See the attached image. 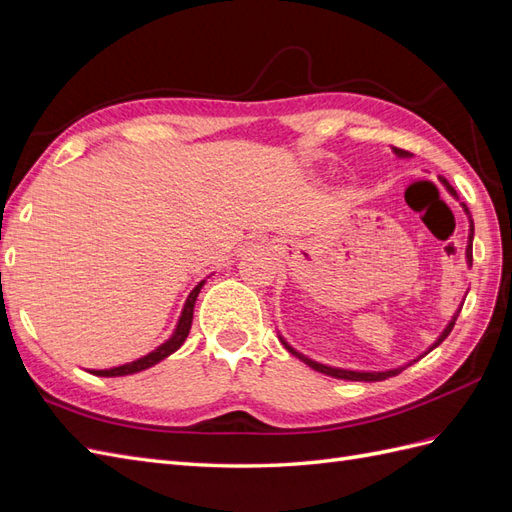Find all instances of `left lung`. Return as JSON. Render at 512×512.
I'll list each match as a JSON object with an SVG mask.
<instances>
[{"instance_id":"left-lung-1","label":"left lung","mask_w":512,"mask_h":512,"mask_svg":"<svg viewBox=\"0 0 512 512\" xmlns=\"http://www.w3.org/2000/svg\"><path fill=\"white\" fill-rule=\"evenodd\" d=\"M393 153H396L398 157H411L413 153H409V151H404V149H396V147H393ZM439 181L443 183V186H445V190H448L452 196H454V199H458V194H456V190L450 186V183H448V179H443V177H439ZM463 205V209H465V214H467V218H469V240H467V251H465V257H467V264H469V268H471V261H474V259H471V246H474V220H471V216H469V209H467V205L465 203H461ZM458 313H461V307H458V311L454 313V316H452V320L448 322V326H445V329H443V333L437 337V342L435 344H432L426 352H424V355H428V352L430 350H435L441 342H443V339L445 337H448L450 335V331L454 329V322H456V318H458ZM279 339H281V342H283V346L287 348V350H290L292 352V355L294 357H298L300 361H303V363H307L309 365V368H313V370H316V372H322V374H326V376H333V378H342V381H363V383H376V381H385V378H389V376H396V374H400L404 368H409V365H413L417 359H413L411 363H406V365H402V368H393V370H385V372H361V370H344V368H331V365H324V363H318V361H313V359H309V357H305L303 355V352H298V350H294L290 344H287L285 342V339L279 335ZM422 355V357H424ZM422 357H419V359H422Z\"/></svg>"}]
</instances>
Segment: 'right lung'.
Wrapping results in <instances>:
<instances>
[{
    "label": "right lung",
    "instance_id": "1",
    "mask_svg": "<svg viewBox=\"0 0 512 512\" xmlns=\"http://www.w3.org/2000/svg\"><path fill=\"white\" fill-rule=\"evenodd\" d=\"M203 285H205V281H201V283L196 285L194 290L188 294L186 305H183L179 322H177V326H175V333L170 335L162 346H157L155 350L149 352V355H144V357H140V359H136V361L119 365V368H110V370H90V374H95V376H127V374H136V372H142V370H147V368H153L155 363H160L162 359L173 355V352L179 350L181 344L186 342V337H188V333H190L192 316H194V303H196V296H199Z\"/></svg>",
    "mask_w": 512,
    "mask_h": 512
}]
</instances>
